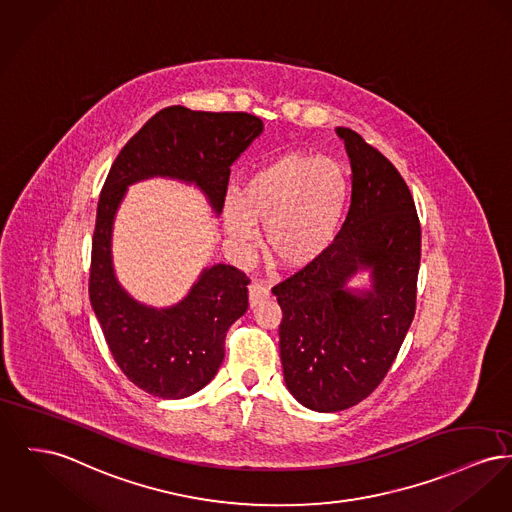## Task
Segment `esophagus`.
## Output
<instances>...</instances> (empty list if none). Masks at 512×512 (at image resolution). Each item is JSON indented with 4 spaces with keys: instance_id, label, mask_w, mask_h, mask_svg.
Instances as JSON below:
<instances>
[{
    "instance_id": "1",
    "label": "esophagus",
    "mask_w": 512,
    "mask_h": 512,
    "mask_svg": "<svg viewBox=\"0 0 512 512\" xmlns=\"http://www.w3.org/2000/svg\"><path fill=\"white\" fill-rule=\"evenodd\" d=\"M247 292H249V305L251 307H257L259 303H263V301L271 298V292L263 284H259V282H251Z\"/></svg>"
}]
</instances>
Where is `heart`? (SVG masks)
<instances>
[{"label": "heart", "instance_id": "obj_1", "mask_svg": "<svg viewBox=\"0 0 512 512\" xmlns=\"http://www.w3.org/2000/svg\"><path fill=\"white\" fill-rule=\"evenodd\" d=\"M350 201L346 170L332 158L294 151L276 156L247 176L241 195L224 201L228 236L247 251L265 226L272 261L300 269L321 259L338 238Z\"/></svg>", "mask_w": 512, "mask_h": 512}]
</instances>
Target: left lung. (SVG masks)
I'll use <instances>...</instances> for the list:
<instances>
[{
  "instance_id": "left-lung-1",
  "label": "left lung",
  "mask_w": 512,
  "mask_h": 512,
  "mask_svg": "<svg viewBox=\"0 0 512 512\" xmlns=\"http://www.w3.org/2000/svg\"><path fill=\"white\" fill-rule=\"evenodd\" d=\"M352 166V205L331 249L272 288L282 309L280 360L292 396L340 412L375 391L416 313L421 226L412 193L375 147L338 127ZM372 271V290L345 282Z\"/></svg>"
}]
</instances>
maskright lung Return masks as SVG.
Returning <instances> with one entry per match:
<instances>
[{
	"mask_svg": "<svg viewBox=\"0 0 512 512\" xmlns=\"http://www.w3.org/2000/svg\"><path fill=\"white\" fill-rule=\"evenodd\" d=\"M263 131L245 112L154 114L121 149L104 181L92 236L89 296L108 348L125 377L158 398H185L211 383L224 360L230 325L247 311L249 278L232 265L205 269L185 300L141 305L121 290L112 267V224L127 185L168 176L199 185L212 209L224 207L230 166Z\"/></svg>",
	"mask_w": 512,
	"mask_h": 512,
	"instance_id": "right-lung-1",
	"label": "right lung"
}]
</instances>
